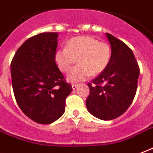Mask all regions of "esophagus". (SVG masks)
Wrapping results in <instances>:
<instances>
[{"label":"esophagus","instance_id":"34e87169","mask_svg":"<svg viewBox=\"0 0 153 153\" xmlns=\"http://www.w3.org/2000/svg\"><path fill=\"white\" fill-rule=\"evenodd\" d=\"M78 85L77 84H72V87H73V89H75L77 87Z\"/></svg>","mask_w":153,"mask_h":153}]
</instances>
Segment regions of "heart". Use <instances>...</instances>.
<instances>
[{"instance_id":"obj_1","label":"heart","mask_w":153,"mask_h":153,"mask_svg":"<svg viewBox=\"0 0 153 153\" xmlns=\"http://www.w3.org/2000/svg\"><path fill=\"white\" fill-rule=\"evenodd\" d=\"M111 56L109 45L92 36H81L72 38L66 48L56 51L54 60L60 72L65 74L68 73L76 60L78 65L70 71L67 79L77 82L86 80L90 75L97 76L104 72L109 64Z\"/></svg>"}]
</instances>
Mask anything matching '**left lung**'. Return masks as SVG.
I'll list each match as a JSON object with an SVG mask.
<instances>
[{"instance_id": "obj_1", "label": "left lung", "mask_w": 153, "mask_h": 153, "mask_svg": "<svg viewBox=\"0 0 153 153\" xmlns=\"http://www.w3.org/2000/svg\"><path fill=\"white\" fill-rule=\"evenodd\" d=\"M112 56L108 65L88 83V111L97 118L110 120L128 108L136 95L140 68L131 48L123 41L106 33Z\"/></svg>"}]
</instances>
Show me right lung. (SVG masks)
I'll use <instances>...</instances> for the list:
<instances>
[{
  "mask_svg": "<svg viewBox=\"0 0 153 153\" xmlns=\"http://www.w3.org/2000/svg\"><path fill=\"white\" fill-rule=\"evenodd\" d=\"M57 33H42L24 42L11 63L12 85L16 103L33 121L48 125L65 112L73 88L54 60Z\"/></svg>",
  "mask_w": 153,
  "mask_h": 153,
  "instance_id": "obj_1",
  "label": "right lung"
}]
</instances>
